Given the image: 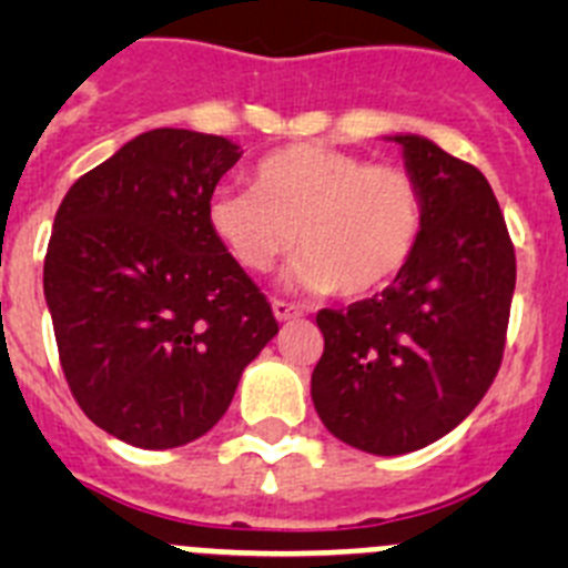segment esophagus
I'll return each instance as SVG.
<instances>
[{
	"instance_id": "1",
	"label": "esophagus",
	"mask_w": 568,
	"mask_h": 568,
	"mask_svg": "<svg viewBox=\"0 0 568 568\" xmlns=\"http://www.w3.org/2000/svg\"><path fill=\"white\" fill-rule=\"evenodd\" d=\"M273 315L278 321H290V318H301V315H304V310H301L298 304H290V301L275 298L273 301Z\"/></svg>"
}]
</instances>
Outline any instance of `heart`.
Returning <instances> with one entry per match:
<instances>
[{
	"label": "heart",
	"instance_id": "b5f03b06",
	"mask_svg": "<svg viewBox=\"0 0 568 568\" xmlns=\"http://www.w3.org/2000/svg\"><path fill=\"white\" fill-rule=\"evenodd\" d=\"M250 182L253 190L210 199V233L247 273H267L295 241L287 284L310 293H381L404 273L424 233V193L413 175L329 144L273 150Z\"/></svg>",
	"mask_w": 568,
	"mask_h": 568
}]
</instances>
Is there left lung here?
Segmentation results:
<instances>
[{
	"instance_id": "8db88e82",
	"label": "left lung",
	"mask_w": 568,
	"mask_h": 568,
	"mask_svg": "<svg viewBox=\"0 0 568 568\" xmlns=\"http://www.w3.org/2000/svg\"><path fill=\"white\" fill-rule=\"evenodd\" d=\"M424 193V233L381 295L315 315L324 355L313 404L329 433L373 455L424 449L480 404L504 358L515 247L478 168L398 133Z\"/></svg>"
}]
</instances>
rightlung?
<instances>
[{
	"label": "right lung",
	"mask_w": 568,
	"mask_h": 568,
	"mask_svg": "<svg viewBox=\"0 0 568 568\" xmlns=\"http://www.w3.org/2000/svg\"><path fill=\"white\" fill-rule=\"evenodd\" d=\"M239 159L224 135L150 130L59 204L44 255L59 361L82 413L124 444L173 449L210 433L278 333L207 224Z\"/></svg>",
	"instance_id": "add662e5"
}]
</instances>
